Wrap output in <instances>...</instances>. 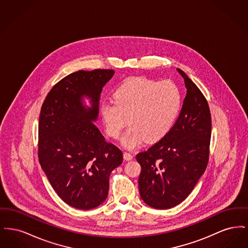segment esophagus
Segmentation results:
<instances>
[{"instance_id":"34e87169","label":"esophagus","mask_w":248,"mask_h":248,"mask_svg":"<svg viewBox=\"0 0 248 248\" xmlns=\"http://www.w3.org/2000/svg\"><path fill=\"white\" fill-rule=\"evenodd\" d=\"M133 158H134V156H133L132 154H129V153H124V159L126 160V161H130V160H132Z\"/></svg>"}]
</instances>
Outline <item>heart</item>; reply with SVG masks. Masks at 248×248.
Masks as SVG:
<instances>
[{
  "instance_id": "b5f03b06",
  "label": "heart",
  "mask_w": 248,
  "mask_h": 248,
  "mask_svg": "<svg viewBox=\"0 0 248 248\" xmlns=\"http://www.w3.org/2000/svg\"><path fill=\"white\" fill-rule=\"evenodd\" d=\"M113 101H104L99 108L106 133L116 140L128 122L122 144L131 150L165 139L179 115L182 94L172 81L136 78L119 86Z\"/></svg>"
}]
</instances>
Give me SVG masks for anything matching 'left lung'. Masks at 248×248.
<instances>
[{
  "mask_svg": "<svg viewBox=\"0 0 248 248\" xmlns=\"http://www.w3.org/2000/svg\"><path fill=\"white\" fill-rule=\"evenodd\" d=\"M187 94L173 128L162 140L136 156L141 166L142 200L169 209L185 200L205 171L211 139V114L200 89L180 69Z\"/></svg>",
  "mask_w": 248,
  "mask_h": 248,
  "instance_id": "1",
  "label": "left lung"
}]
</instances>
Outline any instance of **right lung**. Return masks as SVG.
<instances>
[{
  "instance_id": "right-lung-1",
  "label": "right lung",
  "mask_w": 248,
  "mask_h": 248,
  "mask_svg": "<svg viewBox=\"0 0 248 248\" xmlns=\"http://www.w3.org/2000/svg\"><path fill=\"white\" fill-rule=\"evenodd\" d=\"M113 75V70L73 72L51 89L41 108L39 162L57 194L77 209L106 200L110 173L123 163V153L94 124L100 94Z\"/></svg>"
}]
</instances>
